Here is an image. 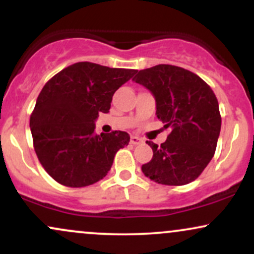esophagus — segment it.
<instances>
[{
	"label": "esophagus",
	"mask_w": 254,
	"mask_h": 254,
	"mask_svg": "<svg viewBox=\"0 0 254 254\" xmlns=\"http://www.w3.org/2000/svg\"><path fill=\"white\" fill-rule=\"evenodd\" d=\"M142 142H143V139L139 138V137H137V136H131V138H130V143H131V144L136 145V144L142 143Z\"/></svg>",
	"instance_id": "obj_1"
}]
</instances>
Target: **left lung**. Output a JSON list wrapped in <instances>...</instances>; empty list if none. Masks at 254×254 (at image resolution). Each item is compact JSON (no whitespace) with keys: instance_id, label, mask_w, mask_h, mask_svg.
<instances>
[{"instance_id":"8db88e82","label":"left lung","mask_w":254,"mask_h":254,"mask_svg":"<svg viewBox=\"0 0 254 254\" xmlns=\"http://www.w3.org/2000/svg\"><path fill=\"white\" fill-rule=\"evenodd\" d=\"M132 80L153 93L157 118L172 129L160 147L147 142L153 159L142 165V172L162 185L193 182L216 150L221 130L216 95L194 72L171 64L139 70Z\"/></svg>"}]
</instances>
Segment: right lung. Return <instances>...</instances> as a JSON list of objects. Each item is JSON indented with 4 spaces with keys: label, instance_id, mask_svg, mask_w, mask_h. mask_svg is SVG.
Segmentation results:
<instances>
[{
    "label": "right lung",
    "instance_id": "obj_1",
    "mask_svg": "<svg viewBox=\"0 0 254 254\" xmlns=\"http://www.w3.org/2000/svg\"><path fill=\"white\" fill-rule=\"evenodd\" d=\"M136 72L78 62L45 83L30 127L38 160L52 179L68 188H84L106 177L130 136L119 130L94 135V121L100 112H109L116 90Z\"/></svg>",
    "mask_w": 254,
    "mask_h": 254
}]
</instances>
